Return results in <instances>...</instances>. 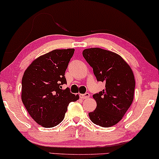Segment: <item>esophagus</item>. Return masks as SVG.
I'll return each instance as SVG.
<instances>
[{
	"mask_svg": "<svg viewBox=\"0 0 159 159\" xmlns=\"http://www.w3.org/2000/svg\"><path fill=\"white\" fill-rule=\"evenodd\" d=\"M80 97L82 99H86L90 97V93H85L84 94H80Z\"/></svg>",
	"mask_w": 159,
	"mask_h": 159,
	"instance_id": "1",
	"label": "esophagus"
}]
</instances>
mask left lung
<instances>
[{
	"mask_svg": "<svg viewBox=\"0 0 159 159\" xmlns=\"http://www.w3.org/2000/svg\"><path fill=\"white\" fill-rule=\"evenodd\" d=\"M82 55L98 81L105 83L104 90L93 95L97 107L89 113L90 120L103 127L116 125L133 101L135 81L132 69L118 54L99 48L84 49Z\"/></svg>",
	"mask_w": 159,
	"mask_h": 159,
	"instance_id": "obj_1",
	"label": "left lung"
}]
</instances>
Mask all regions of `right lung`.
I'll list each match as a JSON object with an SVG mask.
<instances>
[{
	"mask_svg": "<svg viewBox=\"0 0 159 159\" xmlns=\"http://www.w3.org/2000/svg\"><path fill=\"white\" fill-rule=\"evenodd\" d=\"M75 49H56L36 58L21 80V101L32 119L43 127H56L64 119L70 102L79 95L67 88L65 71Z\"/></svg>",
	"mask_w": 159,
	"mask_h": 159,
	"instance_id": "obj_1",
	"label": "right lung"
}]
</instances>
